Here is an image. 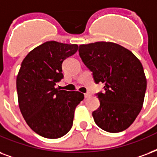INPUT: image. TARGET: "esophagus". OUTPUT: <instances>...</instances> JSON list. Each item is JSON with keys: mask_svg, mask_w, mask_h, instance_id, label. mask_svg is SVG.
Returning <instances> with one entry per match:
<instances>
[{"mask_svg": "<svg viewBox=\"0 0 157 157\" xmlns=\"http://www.w3.org/2000/svg\"><path fill=\"white\" fill-rule=\"evenodd\" d=\"M90 96V94H88V93H86V94H85V98H89Z\"/></svg>", "mask_w": 157, "mask_h": 157, "instance_id": "1", "label": "esophagus"}]
</instances>
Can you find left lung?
Here are the masks:
<instances>
[{"mask_svg":"<svg viewBox=\"0 0 157 157\" xmlns=\"http://www.w3.org/2000/svg\"><path fill=\"white\" fill-rule=\"evenodd\" d=\"M79 54L93 72L95 83L105 84V91L98 94L100 107L92 113L95 124L113 133L127 129L139 114L147 90L139 59L112 42L81 44Z\"/></svg>","mask_w":157,"mask_h":157,"instance_id":"obj_1","label":"left lung"}]
</instances>
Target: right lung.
<instances>
[{"mask_svg": "<svg viewBox=\"0 0 157 157\" xmlns=\"http://www.w3.org/2000/svg\"><path fill=\"white\" fill-rule=\"evenodd\" d=\"M77 49V44L48 41L30 51L21 63L16 77L19 107L29 128L42 137L59 138L72 127L84 94L55 86L63 78V62Z\"/></svg>", "mask_w": 157, "mask_h": 157, "instance_id": "1", "label": "right lung"}]
</instances>
